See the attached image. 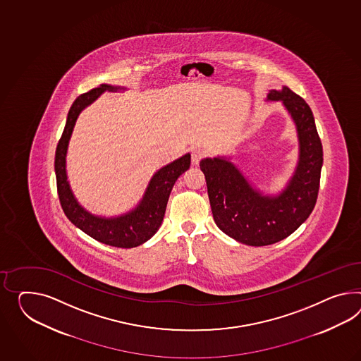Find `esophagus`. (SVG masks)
<instances>
[{
	"label": "esophagus",
	"instance_id": "1",
	"mask_svg": "<svg viewBox=\"0 0 361 361\" xmlns=\"http://www.w3.org/2000/svg\"><path fill=\"white\" fill-rule=\"evenodd\" d=\"M204 156H205V152H204L203 149H194V150H192V154H191L192 164L197 165Z\"/></svg>",
	"mask_w": 361,
	"mask_h": 361
}]
</instances>
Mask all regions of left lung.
<instances>
[{"instance_id":"8db88e82","label":"left lung","mask_w":361,"mask_h":361,"mask_svg":"<svg viewBox=\"0 0 361 361\" xmlns=\"http://www.w3.org/2000/svg\"><path fill=\"white\" fill-rule=\"evenodd\" d=\"M267 101L283 103L295 123L298 161L293 176L278 195H264L242 174L231 157L203 158L213 220L233 240L267 246L287 238L314 209L324 150L309 104L287 86L269 90Z\"/></svg>"}]
</instances>
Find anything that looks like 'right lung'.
I'll return each instance as SVG.
<instances>
[{
	"instance_id": "right-lung-1",
	"label": "right lung",
	"mask_w": 361,
	"mask_h": 361,
	"mask_svg": "<svg viewBox=\"0 0 361 361\" xmlns=\"http://www.w3.org/2000/svg\"><path fill=\"white\" fill-rule=\"evenodd\" d=\"M119 90H124V87L102 83L99 87H95L93 90L80 95L74 101L68 112L64 132L56 148V183L60 203L69 221L94 240H99L104 245L130 249L150 240L159 229L165 216L170 192L176 185V179L185 170H188L191 164V154L187 153L156 171L149 180L142 199L130 212L123 213L115 217H103L86 211L75 199L68 182L66 153L69 140L78 115L83 109L97 101L104 92Z\"/></svg>"
}]
</instances>
